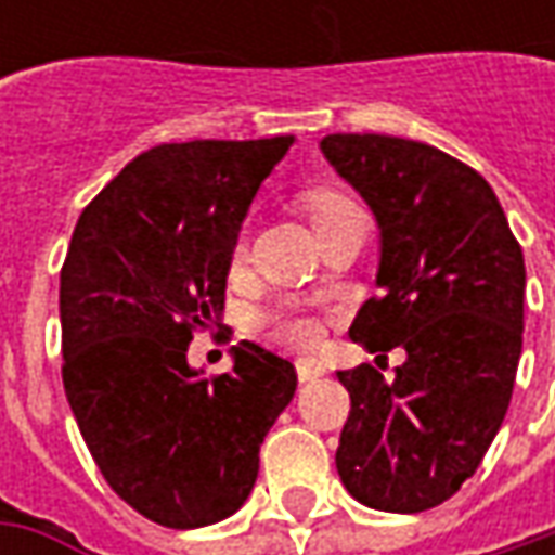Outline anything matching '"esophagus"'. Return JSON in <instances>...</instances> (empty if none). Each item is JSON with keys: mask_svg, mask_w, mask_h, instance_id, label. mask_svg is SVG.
I'll return each instance as SVG.
<instances>
[{"mask_svg": "<svg viewBox=\"0 0 555 555\" xmlns=\"http://www.w3.org/2000/svg\"><path fill=\"white\" fill-rule=\"evenodd\" d=\"M296 373H299L302 383H314L318 376H324V367L318 361H311V358H302V361H296Z\"/></svg>", "mask_w": 555, "mask_h": 555, "instance_id": "1", "label": "esophagus"}]
</instances>
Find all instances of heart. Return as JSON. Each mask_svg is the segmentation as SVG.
I'll return each instance as SVG.
<instances>
[{"label": "heart", "mask_w": 555, "mask_h": 555, "mask_svg": "<svg viewBox=\"0 0 555 555\" xmlns=\"http://www.w3.org/2000/svg\"><path fill=\"white\" fill-rule=\"evenodd\" d=\"M302 206H306V212H309V219L318 234H321L331 222H336L343 212L354 209V203L349 201V197H343L339 191H327V188H324V191H311V194H306V197H302ZM241 249H244V246H237V256H241ZM274 333H278L287 346L309 349V346L318 343L321 327H318V321L309 318V314L287 311V314H278V318H274Z\"/></svg>", "instance_id": "heart-1"}]
</instances>
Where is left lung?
I'll use <instances>...</instances> for the list:
<instances>
[{
  "label": "left lung",
  "instance_id": "obj_1",
  "mask_svg": "<svg viewBox=\"0 0 555 555\" xmlns=\"http://www.w3.org/2000/svg\"><path fill=\"white\" fill-rule=\"evenodd\" d=\"M324 160L371 206L379 228L376 289L352 339L386 361L336 371L352 411L336 469L354 501L423 513L479 469L501 429L522 358L525 259L491 184L433 144L327 135Z\"/></svg>",
  "mask_w": 555,
  "mask_h": 555
}]
</instances>
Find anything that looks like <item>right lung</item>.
<instances>
[{"label":"right lung","mask_w":555,"mask_h":555,"mask_svg":"<svg viewBox=\"0 0 555 555\" xmlns=\"http://www.w3.org/2000/svg\"><path fill=\"white\" fill-rule=\"evenodd\" d=\"M293 135L184 141L139 154L79 216L61 268L64 392L101 476L166 528L234 516L296 367L256 343L231 371L188 364L222 321L241 224Z\"/></svg>","instance_id":"right-lung-1"}]
</instances>
